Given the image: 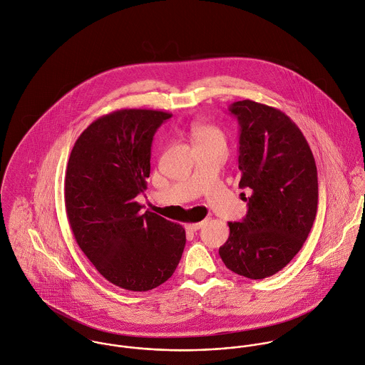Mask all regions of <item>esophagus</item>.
<instances>
[{
	"mask_svg": "<svg viewBox=\"0 0 365 365\" xmlns=\"http://www.w3.org/2000/svg\"><path fill=\"white\" fill-rule=\"evenodd\" d=\"M202 225H203V221H200V222H187L185 227H186L187 231H197L199 228H202Z\"/></svg>",
	"mask_w": 365,
	"mask_h": 365,
	"instance_id": "1",
	"label": "esophagus"
}]
</instances>
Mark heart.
<instances>
[{
	"label": "heart",
	"mask_w": 365,
	"mask_h": 365,
	"mask_svg": "<svg viewBox=\"0 0 365 365\" xmlns=\"http://www.w3.org/2000/svg\"><path fill=\"white\" fill-rule=\"evenodd\" d=\"M190 134L196 146L207 144H222L225 145V135L219 127L206 123H193L190 125Z\"/></svg>",
	"instance_id": "obj_1"
}]
</instances>
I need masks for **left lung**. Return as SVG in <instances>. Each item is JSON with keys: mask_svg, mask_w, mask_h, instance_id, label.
<instances>
[{"mask_svg": "<svg viewBox=\"0 0 365 365\" xmlns=\"http://www.w3.org/2000/svg\"><path fill=\"white\" fill-rule=\"evenodd\" d=\"M240 124V187L248 212L228 222L219 254L225 267L250 279L285 268L303 247L317 212V169L304 135L278 108L252 100L235 101Z\"/></svg>", "mask_w": 365, "mask_h": 365, "instance_id": "obj_1", "label": "left lung"}]
</instances>
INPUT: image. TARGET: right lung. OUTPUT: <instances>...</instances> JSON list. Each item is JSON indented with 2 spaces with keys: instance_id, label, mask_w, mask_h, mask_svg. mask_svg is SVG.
Segmentation results:
<instances>
[{
  "instance_id": "right-lung-1",
  "label": "right lung",
  "mask_w": 365,
  "mask_h": 365,
  "mask_svg": "<svg viewBox=\"0 0 365 365\" xmlns=\"http://www.w3.org/2000/svg\"><path fill=\"white\" fill-rule=\"evenodd\" d=\"M172 114L124 108L91 123L74 143L65 178V206L74 238L96 269L123 289L146 292L175 272L185 228L135 197L146 190L150 146Z\"/></svg>"
}]
</instances>
